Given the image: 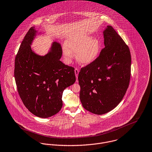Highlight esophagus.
I'll return each instance as SVG.
<instances>
[{
  "label": "esophagus",
  "instance_id": "esophagus-1",
  "mask_svg": "<svg viewBox=\"0 0 152 152\" xmlns=\"http://www.w3.org/2000/svg\"><path fill=\"white\" fill-rule=\"evenodd\" d=\"M79 70L78 69L76 68L75 69V76L76 77V78H77V76H78V75H79Z\"/></svg>",
  "mask_w": 152,
  "mask_h": 152
}]
</instances>
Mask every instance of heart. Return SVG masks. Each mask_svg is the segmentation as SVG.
<instances>
[{
	"label": "heart",
	"mask_w": 152,
	"mask_h": 152,
	"mask_svg": "<svg viewBox=\"0 0 152 152\" xmlns=\"http://www.w3.org/2000/svg\"><path fill=\"white\" fill-rule=\"evenodd\" d=\"M101 42L96 38H91L88 34L80 33L69 37L63 51L67 62H69L73 53H76L77 60L84 64H89L98 57Z\"/></svg>",
	"instance_id": "b5f03b06"
}]
</instances>
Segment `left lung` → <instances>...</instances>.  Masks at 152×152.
<instances>
[{"instance_id": "obj_1", "label": "left lung", "mask_w": 152, "mask_h": 152, "mask_svg": "<svg viewBox=\"0 0 152 152\" xmlns=\"http://www.w3.org/2000/svg\"><path fill=\"white\" fill-rule=\"evenodd\" d=\"M103 35L105 48L94 61L81 69L78 76L82 106L97 115L106 114L120 104L131 76L129 47L110 25Z\"/></svg>"}]
</instances>
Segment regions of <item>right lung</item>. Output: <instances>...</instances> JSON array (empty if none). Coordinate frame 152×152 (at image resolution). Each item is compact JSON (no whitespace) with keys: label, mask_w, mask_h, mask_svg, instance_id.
<instances>
[{"label":"right lung","mask_w":152,"mask_h":152,"mask_svg":"<svg viewBox=\"0 0 152 152\" xmlns=\"http://www.w3.org/2000/svg\"><path fill=\"white\" fill-rule=\"evenodd\" d=\"M39 34L32 26L25 36L15 57L14 76L24 105L35 116L46 118L60 111L63 91L76 77L74 68L60 60L62 49L58 42H53L44 56L34 51L31 46Z\"/></svg>","instance_id":"1"}]
</instances>
